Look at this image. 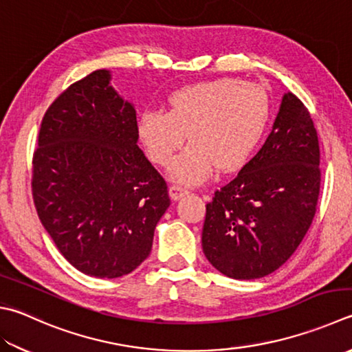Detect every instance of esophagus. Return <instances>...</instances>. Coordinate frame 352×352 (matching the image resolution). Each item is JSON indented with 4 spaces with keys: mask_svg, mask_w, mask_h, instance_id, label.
Listing matches in <instances>:
<instances>
[{
    "mask_svg": "<svg viewBox=\"0 0 352 352\" xmlns=\"http://www.w3.org/2000/svg\"><path fill=\"white\" fill-rule=\"evenodd\" d=\"M168 193H170V197L173 199V201H177V199H181L182 196L188 195V190L182 187V185H170Z\"/></svg>",
    "mask_w": 352,
    "mask_h": 352,
    "instance_id": "1",
    "label": "esophagus"
}]
</instances>
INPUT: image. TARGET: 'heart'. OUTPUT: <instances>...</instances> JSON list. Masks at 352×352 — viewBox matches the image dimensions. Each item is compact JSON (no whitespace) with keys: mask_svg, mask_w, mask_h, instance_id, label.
Listing matches in <instances>:
<instances>
[{"mask_svg":"<svg viewBox=\"0 0 352 352\" xmlns=\"http://www.w3.org/2000/svg\"><path fill=\"white\" fill-rule=\"evenodd\" d=\"M167 111L147 110L138 119V136L148 157L167 167L176 181L201 184L214 168L228 173L253 155L271 118V99L262 85L219 78L187 85L167 98Z\"/></svg>","mask_w":352,"mask_h":352,"instance_id":"1","label":"heart"}]
</instances>
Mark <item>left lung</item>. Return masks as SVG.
I'll return each mask as SVG.
<instances>
[{"mask_svg":"<svg viewBox=\"0 0 352 352\" xmlns=\"http://www.w3.org/2000/svg\"><path fill=\"white\" fill-rule=\"evenodd\" d=\"M319 164V138L309 111L287 94L262 148L207 204L202 248L208 262L239 280L282 267L313 223Z\"/></svg>","mask_w":352,"mask_h":352,"instance_id":"obj_1","label":"left lung"}]
</instances>
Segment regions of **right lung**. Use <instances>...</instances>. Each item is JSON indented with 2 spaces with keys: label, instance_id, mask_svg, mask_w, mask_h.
<instances>
[{
  "label": "right lung",
  "instance_id": "1",
  "mask_svg": "<svg viewBox=\"0 0 352 352\" xmlns=\"http://www.w3.org/2000/svg\"><path fill=\"white\" fill-rule=\"evenodd\" d=\"M133 105L91 72L65 89L43 118L32 159L39 221L81 273L115 279L148 257L170 207L167 184L138 147Z\"/></svg>",
  "mask_w": 352,
  "mask_h": 352
}]
</instances>
